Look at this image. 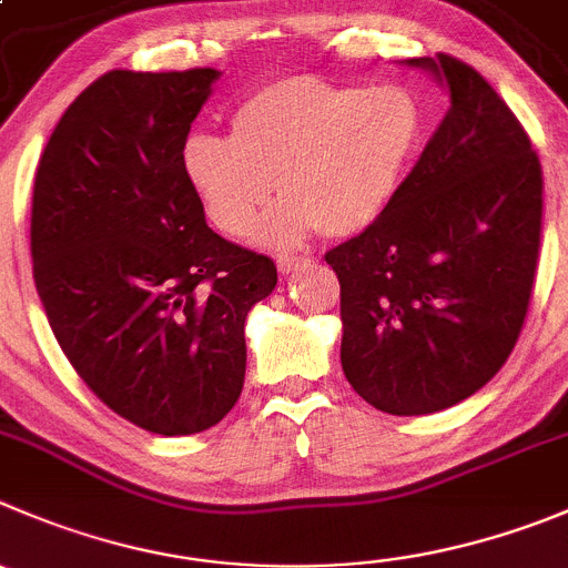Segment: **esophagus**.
<instances>
[{
    "label": "esophagus",
    "mask_w": 568,
    "mask_h": 568,
    "mask_svg": "<svg viewBox=\"0 0 568 568\" xmlns=\"http://www.w3.org/2000/svg\"><path fill=\"white\" fill-rule=\"evenodd\" d=\"M306 262H310V258H301V256H278V258H275V264H278V270L284 275L295 273V270H298L301 264H306Z\"/></svg>",
    "instance_id": "34e87169"
}]
</instances>
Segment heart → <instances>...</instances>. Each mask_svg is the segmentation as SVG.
Returning a JSON list of instances; mask_svg holds the SVG:
<instances>
[{
  "label": "heart",
  "instance_id": "b5f03b06",
  "mask_svg": "<svg viewBox=\"0 0 568 568\" xmlns=\"http://www.w3.org/2000/svg\"><path fill=\"white\" fill-rule=\"evenodd\" d=\"M424 133V113L404 85H339L284 78L262 85L231 113L229 139L194 133L183 178L206 217L245 236L278 183L281 203L256 240L290 247L315 229L354 236L385 214Z\"/></svg>",
  "mask_w": 568,
  "mask_h": 568
}]
</instances>
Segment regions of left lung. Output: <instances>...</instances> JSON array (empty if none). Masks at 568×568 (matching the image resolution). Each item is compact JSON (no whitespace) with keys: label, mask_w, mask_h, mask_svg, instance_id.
I'll return each instance as SVG.
<instances>
[{"label":"left lung","mask_w":568,"mask_h":568,"mask_svg":"<svg viewBox=\"0 0 568 568\" xmlns=\"http://www.w3.org/2000/svg\"><path fill=\"white\" fill-rule=\"evenodd\" d=\"M449 111L374 225L332 247L343 374L390 415H429L488 385L521 334L544 178L488 80L452 55L409 58Z\"/></svg>","instance_id":"1"}]
</instances>
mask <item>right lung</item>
<instances>
[{
	"instance_id": "add662e5",
	"label": "right lung",
	"mask_w": 568,
	"mask_h": 568,
	"mask_svg": "<svg viewBox=\"0 0 568 568\" xmlns=\"http://www.w3.org/2000/svg\"><path fill=\"white\" fill-rule=\"evenodd\" d=\"M217 69L89 85L47 142L32 189V278L52 334L102 404L155 435L220 424L245 382V317L278 273L223 240L183 178Z\"/></svg>"
}]
</instances>
